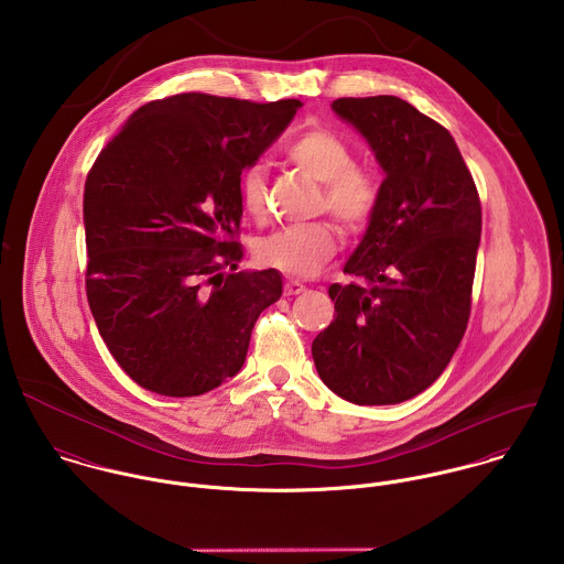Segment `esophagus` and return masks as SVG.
<instances>
[{
    "label": "esophagus",
    "mask_w": 564,
    "mask_h": 564,
    "mask_svg": "<svg viewBox=\"0 0 564 564\" xmlns=\"http://www.w3.org/2000/svg\"><path fill=\"white\" fill-rule=\"evenodd\" d=\"M284 291H286L289 295H300V293L306 291V286H304L302 282H297V280H289L286 286H284Z\"/></svg>",
    "instance_id": "esophagus-1"
}]
</instances>
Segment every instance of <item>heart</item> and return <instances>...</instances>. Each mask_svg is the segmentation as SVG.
<instances>
[{"label": "heart", "mask_w": 564, "mask_h": 564, "mask_svg": "<svg viewBox=\"0 0 564 564\" xmlns=\"http://www.w3.org/2000/svg\"><path fill=\"white\" fill-rule=\"evenodd\" d=\"M286 158L313 180L324 184L319 200L346 229H361L375 214L378 180L375 171L355 164L352 149L339 135L326 129H313L286 147ZM242 207L253 216L267 214L264 171L251 166L240 177ZM337 251V229L328 220L291 225L264 238L258 245V260L291 278L315 275Z\"/></svg>", "instance_id": "heart-1"}]
</instances>
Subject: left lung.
I'll return each mask as SVG.
<instances>
[{"label": "left lung", "instance_id": "left-lung-1", "mask_svg": "<svg viewBox=\"0 0 564 564\" xmlns=\"http://www.w3.org/2000/svg\"><path fill=\"white\" fill-rule=\"evenodd\" d=\"M384 180L368 229L328 289L337 317L313 341L319 378L348 402L395 404L431 387L468 324L481 203L453 135L395 96L339 98Z\"/></svg>", "mask_w": 564, "mask_h": 564}]
</instances>
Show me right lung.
I'll return each instance as SVG.
<instances>
[{
	"label": "right lung",
	"instance_id": "right-lung-1",
	"mask_svg": "<svg viewBox=\"0 0 564 564\" xmlns=\"http://www.w3.org/2000/svg\"><path fill=\"white\" fill-rule=\"evenodd\" d=\"M300 107L207 94L155 100L89 171V308L118 366L144 389L200 395L240 372L256 319L282 295L278 269L236 273L240 175Z\"/></svg>",
	"mask_w": 564,
	"mask_h": 564
}]
</instances>
